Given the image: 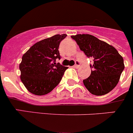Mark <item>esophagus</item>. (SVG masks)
<instances>
[{
  "label": "esophagus",
  "instance_id": "34e87169",
  "mask_svg": "<svg viewBox=\"0 0 133 133\" xmlns=\"http://www.w3.org/2000/svg\"><path fill=\"white\" fill-rule=\"evenodd\" d=\"M79 66H80V63H79V62H77V61H76V62H75V64L74 65V68H79Z\"/></svg>",
  "mask_w": 133,
  "mask_h": 133
}]
</instances>
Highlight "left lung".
<instances>
[{
	"label": "left lung",
	"instance_id": "obj_1",
	"mask_svg": "<svg viewBox=\"0 0 133 133\" xmlns=\"http://www.w3.org/2000/svg\"><path fill=\"white\" fill-rule=\"evenodd\" d=\"M71 37L88 58L94 59L93 65H90L92 68L90 75L83 80L85 87L96 96L110 92L117 85L125 68L123 57L114 46L91 35L78 34Z\"/></svg>",
	"mask_w": 133,
	"mask_h": 133
}]
</instances>
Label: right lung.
Listing matches in <instances>:
<instances>
[{
	"label": "right lung",
	"instance_id": "obj_1",
	"mask_svg": "<svg viewBox=\"0 0 133 133\" xmlns=\"http://www.w3.org/2000/svg\"><path fill=\"white\" fill-rule=\"evenodd\" d=\"M67 35H55L33 44L22 56L20 79L33 95L42 96L51 92L62 80L68 67L56 64L60 59L59 43Z\"/></svg>",
	"mask_w": 133,
	"mask_h": 133
}]
</instances>
